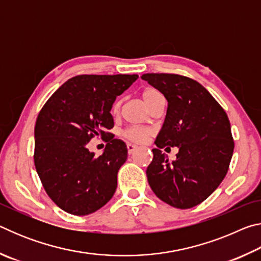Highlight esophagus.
Here are the masks:
<instances>
[{
  "label": "esophagus",
  "instance_id": "1",
  "mask_svg": "<svg viewBox=\"0 0 261 261\" xmlns=\"http://www.w3.org/2000/svg\"><path fill=\"white\" fill-rule=\"evenodd\" d=\"M126 147H127V153L129 154H134L137 149H138V146H137V145H134V144H127L126 145Z\"/></svg>",
  "mask_w": 261,
  "mask_h": 261
}]
</instances>
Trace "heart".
Here are the masks:
<instances>
[{"label":"heart","instance_id":"heart-1","mask_svg":"<svg viewBox=\"0 0 261 261\" xmlns=\"http://www.w3.org/2000/svg\"><path fill=\"white\" fill-rule=\"evenodd\" d=\"M141 96H143L145 103H146L148 107H151L154 101H155L159 96H162V94L160 91L156 90V88L147 87L143 91ZM118 108H120V101H116L113 107V112H117ZM149 134H151L149 130L144 129V127H127L126 130L123 131V137H124L125 139L132 141V143H144V141L148 138Z\"/></svg>","mask_w":261,"mask_h":261}]
</instances>
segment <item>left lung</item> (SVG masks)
Listing matches in <instances>:
<instances>
[{
  "instance_id": "obj_1",
  "label": "left lung",
  "mask_w": 261,
  "mask_h": 261,
  "mask_svg": "<svg viewBox=\"0 0 261 261\" xmlns=\"http://www.w3.org/2000/svg\"><path fill=\"white\" fill-rule=\"evenodd\" d=\"M168 101L167 115L147 167V180L162 201L176 208H191L207 199L228 173L233 152L230 122L206 88L175 73L141 76ZM177 146L169 163L162 148Z\"/></svg>"
}]
</instances>
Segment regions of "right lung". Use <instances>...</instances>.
<instances>
[{"label":"right lung","instance_id":"obj_1","mask_svg":"<svg viewBox=\"0 0 261 261\" xmlns=\"http://www.w3.org/2000/svg\"><path fill=\"white\" fill-rule=\"evenodd\" d=\"M138 74H79L43 105L34 127V165L43 189L67 213H94L112 199L127 148L115 139L114 101ZM96 135L108 143L99 157L87 145Z\"/></svg>","mask_w":261,"mask_h":261}]
</instances>
